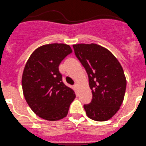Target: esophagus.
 <instances>
[{"label":"esophagus","instance_id":"obj_1","mask_svg":"<svg viewBox=\"0 0 146 146\" xmlns=\"http://www.w3.org/2000/svg\"><path fill=\"white\" fill-rule=\"evenodd\" d=\"M74 87H75L76 89H77V88H78V84H74Z\"/></svg>","mask_w":146,"mask_h":146}]
</instances>
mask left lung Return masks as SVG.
I'll return each mask as SVG.
<instances>
[{
	"mask_svg": "<svg viewBox=\"0 0 146 146\" xmlns=\"http://www.w3.org/2000/svg\"><path fill=\"white\" fill-rule=\"evenodd\" d=\"M76 56L85 69L92 100L84 105L87 115L96 121H106L119 110L125 97L126 78L117 58L96 44H74Z\"/></svg>",
	"mask_w": 146,
	"mask_h": 146,
	"instance_id": "left-lung-1",
	"label": "left lung"
}]
</instances>
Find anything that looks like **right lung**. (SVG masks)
Returning a JSON list of instances; mask_svg holds the SVG:
<instances>
[{"mask_svg":"<svg viewBox=\"0 0 146 146\" xmlns=\"http://www.w3.org/2000/svg\"><path fill=\"white\" fill-rule=\"evenodd\" d=\"M72 52L67 44H46L37 48L26 62L21 81L23 95L33 112L44 120L56 121L66 117L75 98L59 71L62 61Z\"/></svg>","mask_w":146,"mask_h":146,"instance_id":"add662e5","label":"right lung"}]
</instances>
